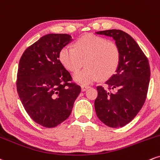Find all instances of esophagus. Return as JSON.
<instances>
[{"label": "esophagus", "mask_w": 160, "mask_h": 160, "mask_svg": "<svg viewBox=\"0 0 160 160\" xmlns=\"http://www.w3.org/2000/svg\"><path fill=\"white\" fill-rule=\"evenodd\" d=\"M81 88H82V91H85L86 90H88V88H90V86H88V85H82V86H81Z\"/></svg>", "instance_id": "esophagus-1"}]
</instances>
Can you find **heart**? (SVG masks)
<instances>
[{
	"label": "heart",
	"instance_id": "1",
	"mask_svg": "<svg viewBox=\"0 0 160 160\" xmlns=\"http://www.w3.org/2000/svg\"><path fill=\"white\" fill-rule=\"evenodd\" d=\"M60 61L71 72H77L85 62L86 67L76 73L77 83L91 84L114 74L121 61V49L116 42L93 34H86L77 39L74 48L65 46L60 52Z\"/></svg>",
	"mask_w": 160,
	"mask_h": 160
}]
</instances>
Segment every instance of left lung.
Returning a JSON list of instances; mask_svg holds the SVG:
<instances>
[{
	"label": "left lung",
	"mask_w": 160,
	"mask_h": 160,
	"mask_svg": "<svg viewBox=\"0 0 160 160\" xmlns=\"http://www.w3.org/2000/svg\"><path fill=\"white\" fill-rule=\"evenodd\" d=\"M96 33L112 37L121 53L115 74L106 82L108 90L97 86L96 114L108 127H122L136 117L145 102L151 76L149 62L134 39L126 32L113 29Z\"/></svg>",
	"instance_id": "left-lung-1"
}]
</instances>
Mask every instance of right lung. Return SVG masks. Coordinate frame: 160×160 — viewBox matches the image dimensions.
<instances>
[{
	"label": "right lung",
	"instance_id": "add662e5",
	"mask_svg": "<svg viewBox=\"0 0 160 160\" xmlns=\"http://www.w3.org/2000/svg\"><path fill=\"white\" fill-rule=\"evenodd\" d=\"M72 41L66 33L43 36L20 58L16 88L24 109L33 121L52 128L67 120L81 92L59 59L60 52Z\"/></svg>",
	"mask_w": 160,
	"mask_h": 160
}]
</instances>
